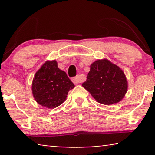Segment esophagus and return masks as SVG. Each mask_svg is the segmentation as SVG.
Masks as SVG:
<instances>
[{
	"instance_id": "obj_1",
	"label": "esophagus",
	"mask_w": 155,
	"mask_h": 155,
	"mask_svg": "<svg viewBox=\"0 0 155 155\" xmlns=\"http://www.w3.org/2000/svg\"><path fill=\"white\" fill-rule=\"evenodd\" d=\"M72 81H73V82L75 84H78L81 82V78H80V76H76V77L73 78Z\"/></svg>"
}]
</instances>
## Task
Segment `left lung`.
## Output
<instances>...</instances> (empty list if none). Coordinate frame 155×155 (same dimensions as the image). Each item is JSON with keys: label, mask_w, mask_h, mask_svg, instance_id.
<instances>
[{"label": "left lung", "mask_w": 155, "mask_h": 155, "mask_svg": "<svg viewBox=\"0 0 155 155\" xmlns=\"http://www.w3.org/2000/svg\"><path fill=\"white\" fill-rule=\"evenodd\" d=\"M82 86L98 103L111 105L122 100L128 85L122 69L108 60L103 59L91 64Z\"/></svg>", "instance_id": "8db88e82"}]
</instances>
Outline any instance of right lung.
<instances>
[{"label":"right lung","mask_w":155,"mask_h":155,"mask_svg":"<svg viewBox=\"0 0 155 155\" xmlns=\"http://www.w3.org/2000/svg\"><path fill=\"white\" fill-rule=\"evenodd\" d=\"M74 87L66 73L58 67L56 60H47L35 73L32 92L38 104L54 108L66 100L68 92Z\"/></svg>","instance_id":"1"}]
</instances>
